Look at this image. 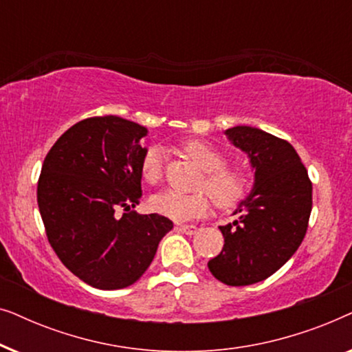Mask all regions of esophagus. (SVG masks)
Wrapping results in <instances>:
<instances>
[{
    "instance_id": "34e87169",
    "label": "esophagus",
    "mask_w": 352,
    "mask_h": 352,
    "mask_svg": "<svg viewBox=\"0 0 352 352\" xmlns=\"http://www.w3.org/2000/svg\"><path fill=\"white\" fill-rule=\"evenodd\" d=\"M177 229L181 230V232H184L187 235H192L197 232V226H192V224H179L177 226Z\"/></svg>"
}]
</instances>
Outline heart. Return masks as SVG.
<instances>
[{
	"mask_svg": "<svg viewBox=\"0 0 352 352\" xmlns=\"http://www.w3.org/2000/svg\"><path fill=\"white\" fill-rule=\"evenodd\" d=\"M181 151L205 171L199 187L208 191L182 194L177 190H162L148 200L151 208L158 214L175 221H189L208 213L211 199L221 210L239 205L250 190V175L243 166L228 165V155L223 148L204 139H189L182 142ZM165 157L160 147L152 146L144 152L141 176L147 184H157L163 177Z\"/></svg>",
	"mask_w": 352,
	"mask_h": 352,
	"instance_id": "1",
	"label": "heart"
}]
</instances>
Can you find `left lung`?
Here are the masks:
<instances>
[{
    "label": "left lung",
    "mask_w": 352,
    "mask_h": 352,
    "mask_svg": "<svg viewBox=\"0 0 352 352\" xmlns=\"http://www.w3.org/2000/svg\"><path fill=\"white\" fill-rule=\"evenodd\" d=\"M226 134L250 157L254 189L221 226L224 247L208 269L230 287L252 285L271 277L293 256L305 239L312 210V182L295 148L285 139L252 126Z\"/></svg>",
    "instance_id": "obj_1"
}]
</instances>
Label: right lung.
I'll return each mask as SVG.
<instances>
[{"label": "right lung", "instance_id": "add662e5", "mask_svg": "<svg viewBox=\"0 0 352 352\" xmlns=\"http://www.w3.org/2000/svg\"><path fill=\"white\" fill-rule=\"evenodd\" d=\"M146 134L117 115L91 117L67 129L43 162L36 199L47 240L70 272L100 290L133 285L173 229L165 216L133 210Z\"/></svg>", "mask_w": 352, "mask_h": 352}]
</instances>
